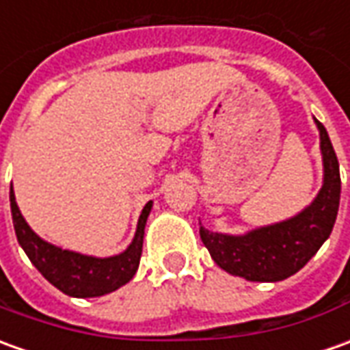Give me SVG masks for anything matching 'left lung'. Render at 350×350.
I'll use <instances>...</instances> for the list:
<instances>
[{"label":"left lung","mask_w":350,"mask_h":350,"mask_svg":"<svg viewBox=\"0 0 350 350\" xmlns=\"http://www.w3.org/2000/svg\"><path fill=\"white\" fill-rule=\"evenodd\" d=\"M314 122L320 132L324 184L310 205L284 222L262 226L243 235L199 228L213 260L228 274L247 282H282L297 274L332 234L341 197L339 161L324 124L316 118Z\"/></svg>","instance_id":"8db88e82"}]
</instances>
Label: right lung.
Segmentation results:
<instances>
[{"mask_svg": "<svg viewBox=\"0 0 350 350\" xmlns=\"http://www.w3.org/2000/svg\"><path fill=\"white\" fill-rule=\"evenodd\" d=\"M11 215H13V226H15L18 245L25 249L26 256L30 262L38 268V272L44 275L51 285H55L59 291H63L68 297H101V295L113 293L118 287H122L134 278L135 270L139 266L142 258V247H144V234L147 216L151 213L153 201H149L142 211V216L137 220L132 243L120 255L97 258L66 251L57 245L44 241L34 230L26 224L25 216L21 215L18 205L15 201V191L11 185Z\"/></svg>", "mask_w": 350, "mask_h": 350, "instance_id": "obj_1", "label": "right lung"}]
</instances>
